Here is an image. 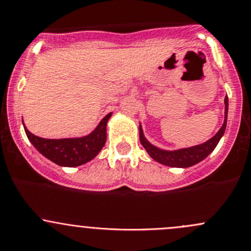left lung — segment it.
Listing matches in <instances>:
<instances>
[{
	"label": "left lung",
	"instance_id": "1",
	"mask_svg": "<svg viewBox=\"0 0 251 251\" xmlns=\"http://www.w3.org/2000/svg\"><path fill=\"white\" fill-rule=\"evenodd\" d=\"M227 112H228V98H227L226 95V98H225L224 125H222L221 128L219 129L218 133H216L213 138L209 139V140L205 141V143L197 145V146L175 150V151H167V150L158 149V147L152 145L150 141H147V139L144 136L141 125L139 126V131H140V143L145 147L147 153L150 154V157L153 158L156 162H158V163L168 165V167H174V168L192 167V165L200 163L201 161H203L204 158H206V157L214 151L216 145L219 144V141H220L222 135H224L225 129H226Z\"/></svg>",
	"mask_w": 251,
	"mask_h": 251
}]
</instances>
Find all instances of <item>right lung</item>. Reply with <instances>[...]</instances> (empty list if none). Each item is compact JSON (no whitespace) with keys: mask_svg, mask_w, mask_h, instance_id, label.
Here are the masks:
<instances>
[{"mask_svg":"<svg viewBox=\"0 0 251 251\" xmlns=\"http://www.w3.org/2000/svg\"><path fill=\"white\" fill-rule=\"evenodd\" d=\"M112 113H108L87 136L69 139H45L33 135L25 128L27 139L49 161L61 167H78L92 161L106 143V126Z\"/></svg>","mask_w":251,"mask_h":251,"instance_id":"1","label":"right lung"}]
</instances>
